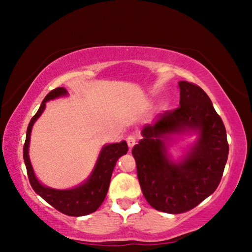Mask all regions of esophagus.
I'll return each instance as SVG.
<instances>
[{
  "instance_id": "obj_1",
  "label": "esophagus",
  "mask_w": 252,
  "mask_h": 252,
  "mask_svg": "<svg viewBox=\"0 0 252 252\" xmlns=\"http://www.w3.org/2000/svg\"><path fill=\"white\" fill-rule=\"evenodd\" d=\"M135 142H136V138H135V135H133V134H130L129 136H127L126 138V143H127V146H129V149L131 150L132 148H133V146L135 144Z\"/></svg>"
}]
</instances>
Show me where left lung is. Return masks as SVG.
Instances as JSON below:
<instances>
[{"instance_id": "obj_1", "label": "left lung", "mask_w": 252, "mask_h": 252, "mask_svg": "<svg viewBox=\"0 0 252 252\" xmlns=\"http://www.w3.org/2000/svg\"><path fill=\"white\" fill-rule=\"evenodd\" d=\"M180 106L160 114L143 127V139L132 149L142 193L162 212L183 213L213 193L222 178L229 144L222 120L199 85L180 81ZM188 128L199 129V140L180 164L166 157L163 139Z\"/></svg>"}]
</instances>
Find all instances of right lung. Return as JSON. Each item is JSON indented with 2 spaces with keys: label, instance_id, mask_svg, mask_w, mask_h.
<instances>
[{
  "label": "right lung",
  "instance_id": "right-lung-1",
  "mask_svg": "<svg viewBox=\"0 0 252 252\" xmlns=\"http://www.w3.org/2000/svg\"><path fill=\"white\" fill-rule=\"evenodd\" d=\"M67 91L64 88H57L51 91L44 97V100L42 101L40 109L37 110L35 116L31 119V121L29 123L27 139H25L23 147V158L25 167H27L29 180L33 190L60 212L64 213L66 216L81 217L94 212L103 202L105 195L108 193L111 176H112L117 161L121 156L126 155L129 149H127L126 141L105 146L102 149L91 177L88 179L87 182L78 188H74V189L55 190L42 186L34 176L31 162L29 159L30 135H31V130L34 122L37 120V118L44 111L46 102L58 96L65 95Z\"/></svg>",
  "mask_w": 252,
  "mask_h": 252
}]
</instances>
